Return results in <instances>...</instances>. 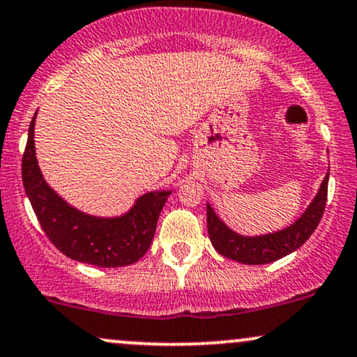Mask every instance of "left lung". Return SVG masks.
Returning a JSON list of instances; mask_svg holds the SVG:
<instances>
[{
	"mask_svg": "<svg viewBox=\"0 0 357 357\" xmlns=\"http://www.w3.org/2000/svg\"><path fill=\"white\" fill-rule=\"evenodd\" d=\"M327 184H329V171L321 183L312 203L302 213L301 218L296 220V223L284 230L260 236H245L233 231L218 218L210 203H206L208 235H210L213 247L220 255L245 265L270 264L296 252L309 240L322 218L327 202Z\"/></svg>",
	"mask_w": 357,
	"mask_h": 357,
	"instance_id": "1",
	"label": "left lung"
}]
</instances>
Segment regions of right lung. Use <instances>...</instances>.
I'll return each mask as SVG.
<instances>
[{
    "mask_svg": "<svg viewBox=\"0 0 357 357\" xmlns=\"http://www.w3.org/2000/svg\"><path fill=\"white\" fill-rule=\"evenodd\" d=\"M35 119L23 154V186L48 240L63 255L82 264L114 268L136 264L149 250L155 225L171 191H149L121 216L102 218L79 211L43 179L35 154Z\"/></svg>",
    "mask_w": 357,
    "mask_h": 357,
    "instance_id": "obj_1",
    "label": "right lung"
}]
</instances>
